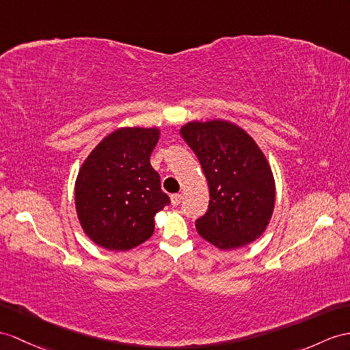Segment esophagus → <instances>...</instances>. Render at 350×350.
Masks as SVG:
<instances>
[{
    "label": "esophagus",
    "mask_w": 350,
    "mask_h": 350,
    "mask_svg": "<svg viewBox=\"0 0 350 350\" xmlns=\"http://www.w3.org/2000/svg\"><path fill=\"white\" fill-rule=\"evenodd\" d=\"M181 199H183V196L180 193H175V194L170 196V202H172L174 206H178V204L181 203Z\"/></svg>",
    "instance_id": "1"
}]
</instances>
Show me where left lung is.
Instances as JSON below:
<instances>
[{
  "mask_svg": "<svg viewBox=\"0 0 350 350\" xmlns=\"http://www.w3.org/2000/svg\"><path fill=\"white\" fill-rule=\"evenodd\" d=\"M181 135L209 187L206 214L196 219L198 233L219 250L254 242L275 208V180L262 151L239 126L224 120L187 123Z\"/></svg>",
  "mask_w": 350,
  "mask_h": 350,
  "instance_id": "1",
  "label": "left lung"
}]
</instances>
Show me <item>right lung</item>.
<instances>
[{
  "instance_id": "add662e5",
  "label": "right lung",
  "mask_w": 350,
  "mask_h": 350,
  "mask_svg": "<svg viewBox=\"0 0 350 350\" xmlns=\"http://www.w3.org/2000/svg\"><path fill=\"white\" fill-rule=\"evenodd\" d=\"M159 129L123 127L90 152L75 181V208L90 239L127 251L154 233V215L170 203L150 156Z\"/></svg>"
}]
</instances>
